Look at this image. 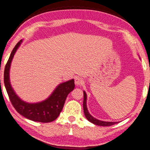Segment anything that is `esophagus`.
<instances>
[{"label":"esophagus","instance_id":"obj_1","mask_svg":"<svg viewBox=\"0 0 150 150\" xmlns=\"http://www.w3.org/2000/svg\"><path fill=\"white\" fill-rule=\"evenodd\" d=\"M83 83H84V81H83V79L81 78H80V77H77L75 79V84H76V86L82 85Z\"/></svg>","mask_w":150,"mask_h":150}]
</instances>
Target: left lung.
I'll use <instances>...</instances> for the list:
<instances>
[{
    "label": "left lung",
    "mask_w": 150,
    "mask_h": 150,
    "mask_svg": "<svg viewBox=\"0 0 150 150\" xmlns=\"http://www.w3.org/2000/svg\"><path fill=\"white\" fill-rule=\"evenodd\" d=\"M83 95H84V98H83V110H84V113H85V117L86 119L88 120L89 122L91 123H92L95 125H97L98 126H111L112 125H115L116 123H119V122H104V121H101V120H97V118H94L93 116H92L90 114V112L88 111L87 106H86V99H87V96H86V93L83 91Z\"/></svg>",
    "instance_id": "obj_1"
}]
</instances>
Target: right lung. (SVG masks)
Segmentation results:
<instances>
[{
	"label": "right lung",
	"instance_id": "right-lung-1",
	"mask_svg": "<svg viewBox=\"0 0 150 150\" xmlns=\"http://www.w3.org/2000/svg\"><path fill=\"white\" fill-rule=\"evenodd\" d=\"M22 41L20 40L14 46L5 67L4 81L9 99L17 112L25 118L42 123L53 122L58 117L62 110L68 94L74 90V80L72 79L59 84L46 99L39 103H28L21 100L11 85L9 71L14 54Z\"/></svg>",
	"mask_w": 150,
	"mask_h": 150
}]
</instances>
